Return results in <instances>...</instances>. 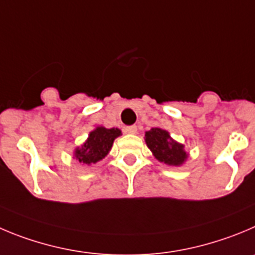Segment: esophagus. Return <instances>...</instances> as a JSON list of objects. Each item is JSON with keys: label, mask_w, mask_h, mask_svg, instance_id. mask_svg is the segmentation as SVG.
Wrapping results in <instances>:
<instances>
[{"label": "esophagus", "mask_w": 255, "mask_h": 255, "mask_svg": "<svg viewBox=\"0 0 255 255\" xmlns=\"http://www.w3.org/2000/svg\"><path fill=\"white\" fill-rule=\"evenodd\" d=\"M125 132L129 133V134H134V133H137V127H135V126H129V127H126Z\"/></svg>", "instance_id": "obj_1"}]
</instances>
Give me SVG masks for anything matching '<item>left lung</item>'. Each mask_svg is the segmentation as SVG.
Here are the masks:
<instances>
[{
  "instance_id": "left-lung-1",
  "label": "left lung",
  "mask_w": 255,
  "mask_h": 255,
  "mask_svg": "<svg viewBox=\"0 0 255 255\" xmlns=\"http://www.w3.org/2000/svg\"><path fill=\"white\" fill-rule=\"evenodd\" d=\"M144 141L147 147L157 161L167 166L180 167L189 158V153L185 151V144L175 141L170 132L160 127H153L144 133Z\"/></svg>"
}]
</instances>
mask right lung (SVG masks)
Masks as SVG:
<instances>
[{"label":"right lung","instance_id":"right-lung-1","mask_svg":"<svg viewBox=\"0 0 255 255\" xmlns=\"http://www.w3.org/2000/svg\"><path fill=\"white\" fill-rule=\"evenodd\" d=\"M120 135H122L120 128H106L103 126H98L89 132L87 141L82 146L74 149L73 158L79 161L82 165H94L103 160L111 152L114 139Z\"/></svg>","mask_w":255,"mask_h":255}]
</instances>
